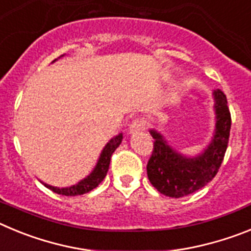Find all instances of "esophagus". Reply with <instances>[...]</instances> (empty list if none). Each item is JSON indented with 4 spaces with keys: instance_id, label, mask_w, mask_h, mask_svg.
Here are the masks:
<instances>
[{
    "instance_id": "esophagus-1",
    "label": "esophagus",
    "mask_w": 251,
    "mask_h": 251,
    "mask_svg": "<svg viewBox=\"0 0 251 251\" xmlns=\"http://www.w3.org/2000/svg\"><path fill=\"white\" fill-rule=\"evenodd\" d=\"M146 127V121L145 119H142V118H137L134 119V121L130 123L129 126V133H138L141 132V130L145 129Z\"/></svg>"
}]
</instances>
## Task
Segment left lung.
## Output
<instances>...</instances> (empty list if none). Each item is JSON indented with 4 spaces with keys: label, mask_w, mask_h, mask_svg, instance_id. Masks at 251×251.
Instances as JSON below:
<instances>
[{
    "label": "left lung",
    "mask_w": 251,
    "mask_h": 251,
    "mask_svg": "<svg viewBox=\"0 0 251 251\" xmlns=\"http://www.w3.org/2000/svg\"><path fill=\"white\" fill-rule=\"evenodd\" d=\"M215 128L208 145L196 156H187L168 145L165 136L154 128L150 129L154 138L153 152L147 165L150 182L157 191L170 197L187 196L207 185L223 163L229 143L231 117L226 95L214 90Z\"/></svg>",
    "instance_id": "8db88e82"
}]
</instances>
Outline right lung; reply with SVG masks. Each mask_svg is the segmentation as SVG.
<instances>
[{
    "label": "right lung",
    "mask_w": 251,
    "mask_h": 251,
    "mask_svg": "<svg viewBox=\"0 0 251 251\" xmlns=\"http://www.w3.org/2000/svg\"><path fill=\"white\" fill-rule=\"evenodd\" d=\"M61 56H64V55H61ZM56 60H54V61H56ZM54 61H52V63H54ZM122 139H123V133H119V134L113 137V138L104 146L100 156H99L98 158V162H97V165L93 168L92 172H90L85 178L80 179V181L77 183H75V185L69 186V187H56V186L48 185V183L43 182V181H40V182H43V185L45 186V187L50 188L51 191L55 192V194L64 195V196H77V195L88 194V192H90L92 190H94V188L103 181L104 177L106 176V172L109 170L110 157H112L113 152L119 147V145L122 143Z\"/></svg>",
    "instance_id": "obj_1"
}]
</instances>
